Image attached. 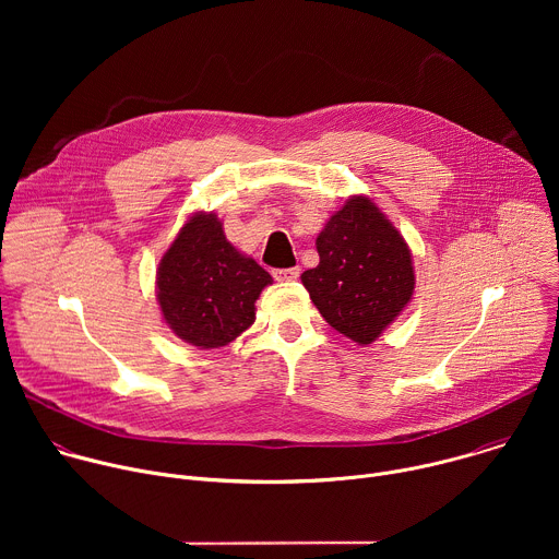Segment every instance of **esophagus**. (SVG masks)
<instances>
[{
    "label": "esophagus",
    "instance_id": "34e87169",
    "mask_svg": "<svg viewBox=\"0 0 559 559\" xmlns=\"http://www.w3.org/2000/svg\"><path fill=\"white\" fill-rule=\"evenodd\" d=\"M272 274H274L276 281H296L300 270L298 267H287V270H274Z\"/></svg>",
    "mask_w": 559,
    "mask_h": 559
}]
</instances>
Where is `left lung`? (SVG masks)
<instances>
[{
  "label": "left lung",
  "mask_w": 559,
  "mask_h": 559,
  "mask_svg": "<svg viewBox=\"0 0 559 559\" xmlns=\"http://www.w3.org/2000/svg\"><path fill=\"white\" fill-rule=\"evenodd\" d=\"M321 257L300 281L325 321L371 345L412 300L416 276L403 234L367 197H352L316 236Z\"/></svg>",
  "instance_id": "left-lung-1"
}]
</instances>
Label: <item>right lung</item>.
I'll list each match as a JSON object with an SVG mask.
<instances>
[{"instance_id":"obj_1","label":"right lung","mask_w":559,"mask_h":559,"mask_svg":"<svg viewBox=\"0 0 559 559\" xmlns=\"http://www.w3.org/2000/svg\"><path fill=\"white\" fill-rule=\"evenodd\" d=\"M272 276L238 252L214 212H197L179 229L156 270V300L168 328L199 349L241 336Z\"/></svg>"}]
</instances>
